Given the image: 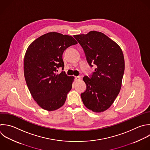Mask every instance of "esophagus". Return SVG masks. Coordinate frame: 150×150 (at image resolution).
Returning <instances> with one entry per match:
<instances>
[{
    "mask_svg": "<svg viewBox=\"0 0 150 150\" xmlns=\"http://www.w3.org/2000/svg\"><path fill=\"white\" fill-rule=\"evenodd\" d=\"M80 79H81V78H80V76H76V77H75V80H76V81H79V80H80Z\"/></svg>",
    "mask_w": 150,
    "mask_h": 150,
    "instance_id": "obj_1",
    "label": "esophagus"
}]
</instances>
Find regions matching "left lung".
Masks as SVG:
<instances>
[{"instance_id":"8db88e82","label":"left lung","mask_w":150,"mask_h":150,"mask_svg":"<svg viewBox=\"0 0 150 150\" xmlns=\"http://www.w3.org/2000/svg\"><path fill=\"white\" fill-rule=\"evenodd\" d=\"M83 47L91 67L96 65L90 79L85 76L86 90L81 94L84 105L96 112L107 110L120 93L125 62L121 47L101 32L91 31L86 35H74Z\"/></svg>"}]
</instances>
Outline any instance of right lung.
<instances>
[{"instance_id":"right-lung-1","label":"right lung","mask_w":150,"mask_h":150,"mask_svg":"<svg viewBox=\"0 0 150 150\" xmlns=\"http://www.w3.org/2000/svg\"><path fill=\"white\" fill-rule=\"evenodd\" d=\"M77 44L71 36L49 32L34 40L24 57L25 80L33 99L43 109L54 111L62 107L74 77L64 71L62 56L69 47Z\"/></svg>"}]
</instances>
